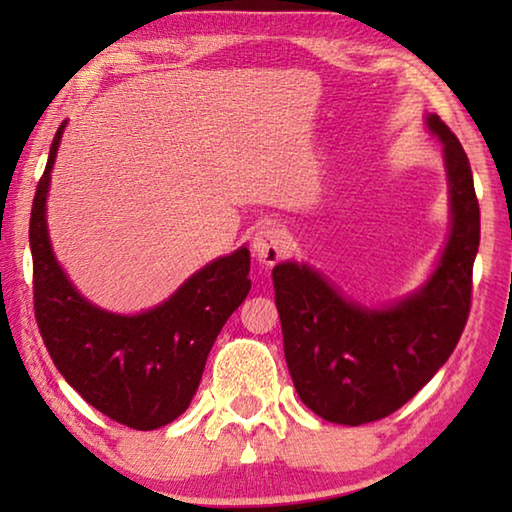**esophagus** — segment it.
I'll return each mask as SVG.
<instances>
[{
	"label": "esophagus",
	"instance_id": "obj_1",
	"mask_svg": "<svg viewBox=\"0 0 512 512\" xmlns=\"http://www.w3.org/2000/svg\"><path fill=\"white\" fill-rule=\"evenodd\" d=\"M289 248V235L282 225L268 223L262 230L257 232L253 239V255L262 262L264 266H273L280 262Z\"/></svg>",
	"mask_w": 512,
	"mask_h": 512
}]
</instances>
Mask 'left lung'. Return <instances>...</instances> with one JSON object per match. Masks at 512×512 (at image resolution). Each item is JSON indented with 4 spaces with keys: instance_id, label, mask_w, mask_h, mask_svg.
Wrapping results in <instances>:
<instances>
[{
    "instance_id": "8db88e82",
    "label": "left lung",
    "mask_w": 512,
    "mask_h": 512,
    "mask_svg": "<svg viewBox=\"0 0 512 512\" xmlns=\"http://www.w3.org/2000/svg\"><path fill=\"white\" fill-rule=\"evenodd\" d=\"M445 149L452 232L429 282L393 307L345 300L307 264L273 268L284 357L311 411L336 424L395 413L436 375L461 339L472 305V268L481 239L470 160L438 115L427 117Z\"/></svg>"
}]
</instances>
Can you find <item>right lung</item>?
Segmentation results:
<instances>
[{"label": "right lung", "instance_id": "right-lung-1", "mask_svg": "<svg viewBox=\"0 0 512 512\" xmlns=\"http://www.w3.org/2000/svg\"><path fill=\"white\" fill-rule=\"evenodd\" d=\"M65 121L31 207L33 307L60 375L94 409L137 431L164 427L192 402L207 354L250 291V253L239 248L194 273L169 300L137 316L90 305L51 253L47 192Z\"/></svg>", "mask_w": 512, "mask_h": 512}]
</instances>
